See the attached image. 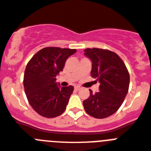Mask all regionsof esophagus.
I'll return each mask as SVG.
<instances>
[{"instance_id":"esophagus-1","label":"esophagus","mask_w":151,"mask_h":151,"mask_svg":"<svg viewBox=\"0 0 151 151\" xmlns=\"http://www.w3.org/2000/svg\"><path fill=\"white\" fill-rule=\"evenodd\" d=\"M80 89H81V88H80L79 86H76V87H75V90L77 91H78Z\"/></svg>"}]
</instances>
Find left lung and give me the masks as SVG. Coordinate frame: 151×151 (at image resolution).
Wrapping results in <instances>:
<instances>
[{"mask_svg":"<svg viewBox=\"0 0 151 151\" xmlns=\"http://www.w3.org/2000/svg\"><path fill=\"white\" fill-rule=\"evenodd\" d=\"M85 55L92 61L91 76L100 82V91L83 101L85 112L97 119L113 115L120 107L129 91L130 76L125 63L115 52L86 48Z\"/></svg>","mask_w":151,"mask_h":151,"instance_id":"left-lung-1","label":"left lung"}]
</instances>
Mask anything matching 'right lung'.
Listing matches in <instances>:
<instances>
[{"label":"right lung","mask_w":151,"mask_h":151,"mask_svg":"<svg viewBox=\"0 0 151 151\" xmlns=\"http://www.w3.org/2000/svg\"><path fill=\"white\" fill-rule=\"evenodd\" d=\"M76 52V49L47 47L37 52L27 63L24 89L29 104L41 116L54 118L66 110L74 87L60 88L56 76L63 71L68 57Z\"/></svg>","instance_id":"1"}]
</instances>
